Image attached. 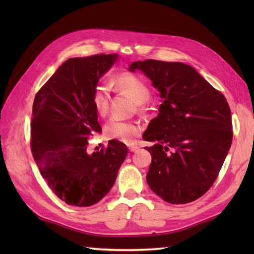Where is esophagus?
<instances>
[{"mask_svg":"<svg viewBox=\"0 0 254 254\" xmlns=\"http://www.w3.org/2000/svg\"><path fill=\"white\" fill-rule=\"evenodd\" d=\"M138 146H135V145H132V146H128V149H130V152H136L138 149Z\"/></svg>","mask_w":254,"mask_h":254,"instance_id":"1","label":"esophagus"}]
</instances>
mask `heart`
I'll return each mask as SVG.
<instances>
[{
    "label": "heart",
    "instance_id": "1",
    "mask_svg": "<svg viewBox=\"0 0 254 254\" xmlns=\"http://www.w3.org/2000/svg\"><path fill=\"white\" fill-rule=\"evenodd\" d=\"M117 87L130 95L138 104V109L143 111L145 102L150 98V89L144 80L136 74L123 72L116 77ZM94 109L99 117H105L109 110L110 93L106 84H97L94 87L91 96ZM141 133V127L134 122L121 121L118 119H111L105 126V134L108 138L117 139L126 144H131L134 138Z\"/></svg>",
    "mask_w": 254,
    "mask_h": 254
}]
</instances>
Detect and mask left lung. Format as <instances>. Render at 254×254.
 Returning a JSON list of instances; mask_svg holds the SVG:
<instances>
[{"label": "left lung", "mask_w": 254, "mask_h": 254, "mask_svg": "<svg viewBox=\"0 0 254 254\" xmlns=\"http://www.w3.org/2000/svg\"><path fill=\"white\" fill-rule=\"evenodd\" d=\"M163 98L143 139L152 155L146 180L170 204L195 201L217 179L233 141L227 100L192 66L181 62H133Z\"/></svg>", "instance_id": "obj_1"}]
</instances>
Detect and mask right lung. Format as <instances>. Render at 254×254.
Wrapping results in <instances>:
<instances>
[{
	"instance_id": "obj_1",
	"label": "right lung",
	"mask_w": 254,
	"mask_h": 254,
	"mask_svg": "<svg viewBox=\"0 0 254 254\" xmlns=\"http://www.w3.org/2000/svg\"><path fill=\"white\" fill-rule=\"evenodd\" d=\"M117 59H68L39 89L32 105V156L53 193L73 206L98 203L115 185L128 152L117 139L107 148L87 152L89 137L101 132L91 102L94 87Z\"/></svg>"
}]
</instances>
